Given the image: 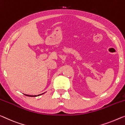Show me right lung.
<instances>
[{
  "instance_id": "right-lung-1",
  "label": "right lung",
  "mask_w": 125,
  "mask_h": 125,
  "mask_svg": "<svg viewBox=\"0 0 125 125\" xmlns=\"http://www.w3.org/2000/svg\"><path fill=\"white\" fill-rule=\"evenodd\" d=\"M43 93H42V94H39V95H27V94H24L25 95H26V96H28V97H37V96H39V95H41V94H43Z\"/></svg>"
}]
</instances>
